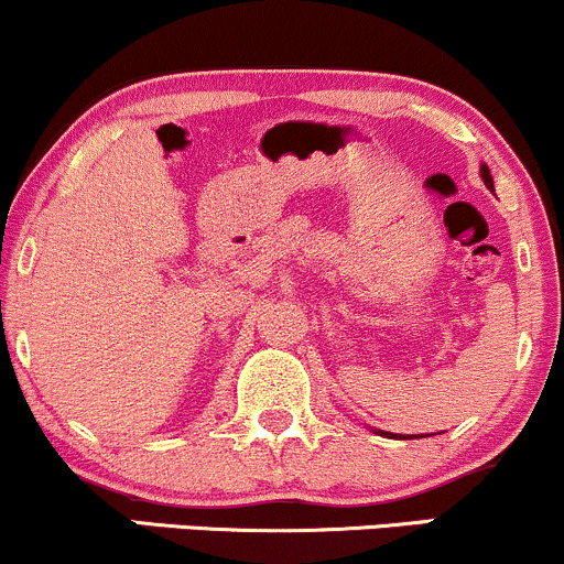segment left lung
<instances>
[{
    "mask_svg": "<svg viewBox=\"0 0 564 564\" xmlns=\"http://www.w3.org/2000/svg\"><path fill=\"white\" fill-rule=\"evenodd\" d=\"M480 174H482V180H485V185L490 187V191H494V177H490V172H488V166H482L480 170Z\"/></svg>",
    "mask_w": 564,
    "mask_h": 564,
    "instance_id": "1",
    "label": "left lung"
}]
</instances>
